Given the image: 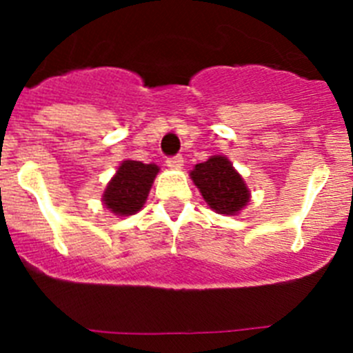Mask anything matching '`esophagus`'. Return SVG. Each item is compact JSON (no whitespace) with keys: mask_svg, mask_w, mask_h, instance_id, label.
<instances>
[{"mask_svg":"<svg viewBox=\"0 0 353 353\" xmlns=\"http://www.w3.org/2000/svg\"><path fill=\"white\" fill-rule=\"evenodd\" d=\"M168 168H173V170H179V168L183 166V159L182 155H173V157L166 159Z\"/></svg>","mask_w":353,"mask_h":353,"instance_id":"esophagus-1","label":"esophagus"}]
</instances>
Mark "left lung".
I'll use <instances>...</instances> for the list:
<instances>
[{"label": "left lung", "instance_id": "8db88e82", "mask_svg": "<svg viewBox=\"0 0 353 353\" xmlns=\"http://www.w3.org/2000/svg\"><path fill=\"white\" fill-rule=\"evenodd\" d=\"M191 179L210 208L219 214L233 215L248 205V187L242 176L233 170L232 162L223 155H214L208 161L196 164Z\"/></svg>", "mask_w": 353, "mask_h": 353}]
</instances>
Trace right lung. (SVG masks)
<instances>
[{
    "instance_id": "1",
    "label": "right lung",
    "mask_w": 353,
    "mask_h": 353,
    "mask_svg": "<svg viewBox=\"0 0 353 353\" xmlns=\"http://www.w3.org/2000/svg\"><path fill=\"white\" fill-rule=\"evenodd\" d=\"M159 168L139 161L121 162L104 192V203L117 215H132L141 210Z\"/></svg>"
}]
</instances>
